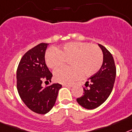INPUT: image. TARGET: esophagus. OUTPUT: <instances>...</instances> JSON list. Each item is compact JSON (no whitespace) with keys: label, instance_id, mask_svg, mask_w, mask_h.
Returning <instances> with one entry per match:
<instances>
[{"label":"esophagus","instance_id":"1","mask_svg":"<svg viewBox=\"0 0 132 132\" xmlns=\"http://www.w3.org/2000/svg\"><path fill=\"white\" fill-rule=\"evenodd\" d=\"M63 86L64 87H67V88H71V87L72 86L70 84H63Z\"/></svg>","mask_w":132,"mask_h":132}]
</instances>
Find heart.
<instances>
[{"instance_id":"b5f03b06","label":"heart","mask_w":132,"mask_h":132,"mask_svg":"<svg viewBox=\"0 0 132 132\" xmlns=\"http://www.w3.org/2000/svg\"><path fill=\"white\" fill-rule=\"evenodd\" d=\"M104 60L100 47L85 42L66 43L60 49H49L45 54L47 66L56 69L70 61V67H62L54 72L55 81L71 84L79 80L82 74L86 77L94 75L102 67Z\"/></svg>"}]
</instances>
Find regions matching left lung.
<instances>
[{"label":"left lung","mask_w":132,"mask_h":132,"mask_svg":"<svg viewBox=\"0 0 132 132\" xmlns=\"http://www.w3.org/2000/svg\"><path fill=\"white\" fill-rule=\"evenodd\" d=\"M103 52L104 60L98 72L86 82L84 93L76 101L80 106L88 110L99 107L108 99L114 87L116 68L112 54L104 46L98 44Z\"/></svg>","instance_id":"left-lung-1"}]
</instances>
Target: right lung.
I'll return each instance as SVG.
<instances>
[{
	"label": "right lung",
	"instance_id": "right-lung-1",
	"mask_svg": "<svg viewBox=\"0 0 132 132\" xmlns=\"http://www.w3.org/2000/svg\"><path fill=\"white\" fill-rule=\"evenodd\" d=\"M48 44L40 43L24 54L16 71L18 94L30 110L45 114L54 106L60 84L43 87V82H51L52 74L45 62V52Z\"/></svg>",
	"mask_w": 132,
	"mask_h": 132
}]
</instances>
